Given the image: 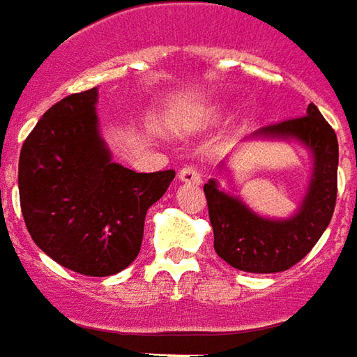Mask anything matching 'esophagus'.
Returning a JSON list of instances; mask_svg holds the SVG:
<instances>
[{
  "mask_svg": "<svg viewBox=\"0 0 357 357\" xmlns=\"http://www.w3.org/2000/svg\"><path fill=\"white\" fill-rule=\"evenodd\" d=\"M178 181L183 184L198 186V184L202 183V174H199L198 169H194V167H184V169H181V173H178Z\"/></svg>",
  "mask_w": 357,
  "mask_h": 357,
  "instance_id": "1",
  "label": "esophagus"
}]
</instances>
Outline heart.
Returning a JSON list of instances; mask_svg holds the SVG:
<instances>
[{
	"label": "heart",
	"instance_id": "1",
	"mask_svg": "<svg viewBox=\"0 0 357 357\" xmlns=\"http://www.w3.org/2000/svg\"><path fill=\"white\" fill-rule=\"evenodd\" d=\"M219 115H221V111L217 109L215 105H209V107H204V109L192 113L190 117H183L181 121H176L174 128H176L178 132L199 130V128H204V126L215 123V121L219 119Z\"/></svg>",
	"mask_w": 357,
	"mask_h": 357
}]
</instances>
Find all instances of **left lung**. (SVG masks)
Listing matches in <instances>:
<instances>
[{
    "instance_id": "8db88e82",
    "label": "left lung",
    "mask_w": 357,
    "mask_h": 357,
    "mask_svg": "<svg viewBox=\"0 0 357 357\" xmlns=\"http://www.w3.org/2000/svg\"><path fill=\"white\" fill-rule=\"evenodd\" d=\"M248 140H294L312 153V178L300 207L287 219L255 213L240 196L225 192L219 181L204 184L217 255L246 273L287 271L310 254L331 223L336 204L338 140L319 109L310 103L304 117L255 130ZM229 161L219 165L227 173Z\"/></svg>"
}]
</instances>
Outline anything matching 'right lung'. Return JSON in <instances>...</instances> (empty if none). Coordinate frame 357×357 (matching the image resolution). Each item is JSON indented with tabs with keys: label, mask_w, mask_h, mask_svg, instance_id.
<instances>
[{
	"label": "right lung",
	"mask_w": 357,
	"mask_h": 357,
	"mask_svg": "<svg viewBox=\"0 0 357 357\" xmlns=\"http://www.w3.org/2000/svg\"><path fill=\"white\" fill-rule=\"evenodd\" d=\"M98 88L45 111L19 158V196L36 246L70 271L109 277L140 252L146 213L174 171L136 173L115 163L100 132Z\"/></svg>",
	"instance_id": "1"
}]
</instances>
